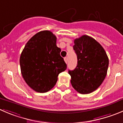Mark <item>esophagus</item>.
I'll use <instances>...</instances> for the list:
<instances>
[{
  "mask_svg": "<svg viewBox=\"0 0 123 123\" xmlns=\"http://www.w3.org/2000/svg\"><path fill=\"white\" fill-rule=\"evenodd\" d=\"M64 61L65 62V63L68 62V58H67V57H65V58H64Z\"/></svg>",
  "mask_w": 123,
  "mask_h": 123,
  "instance_id": "1",
  "label": "esophagus"
}]
</instances>
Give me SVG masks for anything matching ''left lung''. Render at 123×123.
<instances>
[{
  "label": "left lung",
  "instance_id": "8db88e82",
  "mask_svg": "<svg viewBox=\"0 0 123 123\" xmlns=\"http://www.w3.org/2000/svg\"><path fill=\"white\" fill-rule=\"evenodd\" d=\"M73 49L77 66L68 70L71 84L78 92L90 93L98 89L106 76L109 58L100 43L87 35L75 39Z\"/></svg>",
  "mask_w": 123,
  "mask_h": 123
}]
</instances>
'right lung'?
<instances>
[{
    "mask_svg": "<svg viewBox=\"0 0 123 123\" xmlns=\"http://www.w3.org/2000/svg\"><path fill=\"white\" fill-rule=\"evenodd\" d=\"M56 46V37L48 30L34 35L25 45L20 55L22 75L34 91L45 93L51 90L58 76L67 68V64Z\"/></svg>",
    "mask_w": 123,
    "mask_h": 123,
    "instance_id": "obj_1",
    "label": "right lung"
}]
</instances>
